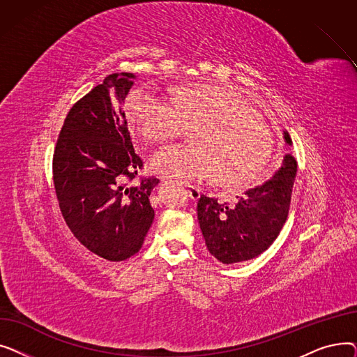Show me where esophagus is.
<instances>
[{
	"label": "esophagus",
	"mask_w": 357,
	"mask_h": 357,
	"mask_svg": "<svg viewBox=\"0 0 357 357\" xmlns=\"http://www.w3.org/2000/svg\"><path fill=\"white\" fill-rule=\"evenodd\" d=\"M185 188H186V191H188V194H190V197H191L192 199H198V198H199L201 190L198 188V186H194V185H190V183H185Z\"/></svg>",
	"instance_id": "1"
}]
</instances>
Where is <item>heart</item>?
Listing matches in <instances>:
<instances>
[{
    "label": "heart",
    "instance_id": "heart-1",
    "mask_svg": "<svg viewBox=\"0 0 357 357\" xmlns=\"http://www.w3.org/2000/svg\"><path fill=\"white\" fill-rule=\"evenodd\" d=\"M126 109L130 124L152 143L172 140L197 126L194 144L166 146L150 158L152 171L162 176L201 181L217 175L221 185L248 188L261 179L271 160V128L231 88L190 85L179 89L174 101L136 89Z\"/></svg>",
    "mask_w": 357,
    "mask_h": 357
}]
</instances>
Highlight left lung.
I'll return each mask as SVG.
<instances>
[{"label":"left lung","mask_w":357,"mask_h":357,"mask_svg":"<svg viewBox=\"0 0 357 357\" xmlns=\"http://www.w3.org/2000/svg\"><path fill=\"white\" fill-rule=\"evenodd\" d=\"M284 139L292 144L287 130ZM295 176L296 160L287 153L273 176L237 197L234 207L201 195L197 204L198 222L210 253L226 265L264 253L287 221Z\"/></svg>","instance_id":"1"}]
</instances>
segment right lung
<instances>
[{
	"mask_svg": "<svg viewBox=\"0 0 357 357\" xmlns=\"http://www.w3.org/2000/svg\"><path fill=\"white\" fill-rule=\"evenodd\" d=\"M133 73H111L75 102L53 155V183L72 234L109 261L136 255L152 226L155 176L128 185L143 167L123 109Z\"/></svg>",
	"mask_w": 357,
	"mask_h": 357,
	"instance_id": "1",
	"label": "right lung"
}]
</instances>
